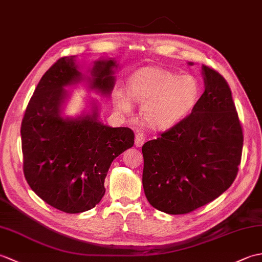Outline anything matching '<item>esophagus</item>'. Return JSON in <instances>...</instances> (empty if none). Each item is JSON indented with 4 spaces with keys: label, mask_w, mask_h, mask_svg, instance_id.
<instances>
[{
    "label": "esophagus",
    "mask_w": 262,
    "mask_h": 262,
    "mask_svg": "<svg viewBox=\"0 0 262 262\" xmlns=\"http://www.w3.org/2000/svg\"><path fill=\"white\" fill-rule=\"evenodd\" d=\"M146 141V136L144 134L143 132L141 130H137L136 133V136H135V145L137 147H141L144 143Z\"/></svg>",
    "instance_id": "34e87169"
}]
</instances>
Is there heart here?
<instances>
[{
	"label": "heart",
	"mask_w": 262,
	"mask_h": 262,
	"mask_svg": "<svg viewBox=\"0 0 262 262\" xmlns=\"http://www.w3.org/2000/svg\"><path fill=\"white\" fill-rule=\"evenodd\" d=\"M129 96L143 103L142 116L148 125L170 127L191 113L200 98V85L192 76L160 68H144L128 81ZM116 108L129 113L132 102L125 92L115 94Z\"/></svg>",
	"instance_id": "obj_1"
}]
</instances>
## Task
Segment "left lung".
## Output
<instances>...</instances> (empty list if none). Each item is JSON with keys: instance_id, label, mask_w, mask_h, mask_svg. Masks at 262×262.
Wrapping results in <instances>:
<instances>
[{"instance_id": "1", "label": "left lung", "mask_w": 262, "mask_h": 262, "mask_svg": "<svg viewBox=\"0 0 262 262\" xmlns=\"http://www.w3.org/2000/svg\"><path fill=\"white\" fill-rule=\"evenodd\" d=\"M205 92L191 114L142 147L143 187L154 208L188 214L231 187L241 163L243 129L231 89L203 65Z\"/></svg>"}]
</instances>
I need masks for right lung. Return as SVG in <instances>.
Instances as JSON below:
<instances>
[{"label":"right lung","instance_id":"add662e5","mask_svg":"<svg viewBox=\"0 0 262 262\" xmlns=\"http://www.w3.org/2000/svg\"><path fill=\"white\" fill-rule=\"evenodd\" d=\"M114 60H97L91 86L110 94L115 85ZM82 75L73 57H62L49 69L33 92L21 124L24 173L43 202L69 214L82 213L100 203L113 161L134 145V132L98 121V110L64 119V86Z\"/></svg>","mask_w":262,"mask_h":262}]
</instances>
